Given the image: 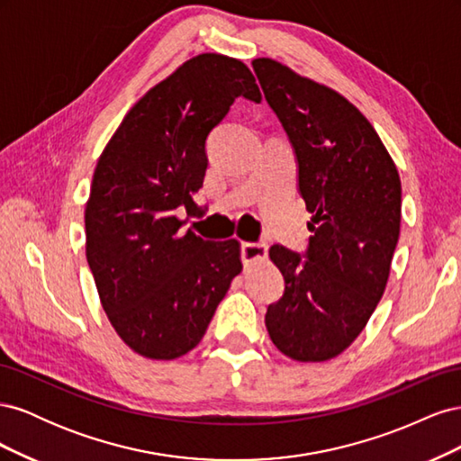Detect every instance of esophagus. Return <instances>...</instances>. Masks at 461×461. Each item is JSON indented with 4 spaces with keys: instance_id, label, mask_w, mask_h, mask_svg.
Listing matches in <instances>:
<instances>
[{
    "instance_id": "34e87169",
    "label": "esophagus",
    "mask_w": 461,
    "mask_h": 461,
    "mask_svg": "<svg viewBox=\"0 0 461 461\" xmlns=\"http://www.w3.org/2000/svg\"><path fill=\"white\" fill-rule=\"evenodd\" d=\"M265 256H267V244L265 242H244L240 246V258H242V263L246 265H252L259 259H263Z\"/></svg>"
}]
</instances>
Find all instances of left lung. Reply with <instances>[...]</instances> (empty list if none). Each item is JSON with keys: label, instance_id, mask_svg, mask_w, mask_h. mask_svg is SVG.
<instances>
[{"label": "left lung", "instance_id": "left-lung-1", "mask_svg": "<svg viewBox=\"0 0 461 461\" xmlns=\"http://www.w3.org/2000/svg\"><path fill=\"white\" fill-rule=\"evenodd\" d=\"M252 65L294 149L313 232L303 256L271 246L285 294L267 308L265 327L285 356L327 361L357 339L383 298L400 236L398 169L344 95L273 59Z\"/></svg>", "mask_w": 461, "mask_h": 461}]
</instances>
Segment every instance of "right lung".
<instances>
[{
	"mask_svg": "<svg viewBox=\"0 0 461 461\" xmlns=\"http://www.w3.org/2000/svg\"><path fill=\"white\" fill-rule=\"evenodd\" d=\"M240 95L261 102L240 59L196 55L134 104L97 159L86 259L111 325L144 357L196 348L242 271L239 242L183 232L178 217L203 215L194 194L207 169V136Z\"/></svg>",
	"mask_w": 461,
	"mask_h": 461,
	"instance_id": "obj_1",
	"label": "right lung"
}]
</instances>
